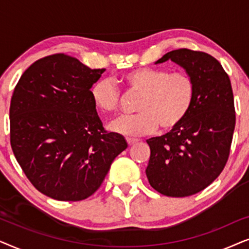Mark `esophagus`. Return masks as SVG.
<instances>
[{
	"label": "esophagus",
	"instance_id": "1",
	"mask_svg": "<svg viewBox=\"0 0 249 249\" xmlns=\"http://www.w3.org/2000/svg\"><path fill=\"white\" fill-rule=\"evenodd\" d=\"M139 141L138 139H135V138H127V142L129 145H134V144H136V142H138Z\"/></svg>",
	"mask_w": 249,
	"mask_h": 249
}]
</instances>
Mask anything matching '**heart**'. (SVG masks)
Wrapping results in <instances>:
<instances>
[{"label": "heart", "instance_id": "b5f03b06", "mask_svg": "<svg viewBox=\"0 0 249 249\" xmlns=\"http://www.w3.org/2000/svg\"><path fill=\"white\" fill-rule=\"evenodd\" d=\"M124 81L132 93L141 94L137 111L110 124L112 131L124 136H142L178 127L188 115L195 97V83L187 72H173L160 68H139L129 71ZM95 107L101 111L115 112L121 102L119 88L111 79L97 80L90 88Z\"/></svg>", "mask_w": 249, "mask_h": 249}]
</instances>
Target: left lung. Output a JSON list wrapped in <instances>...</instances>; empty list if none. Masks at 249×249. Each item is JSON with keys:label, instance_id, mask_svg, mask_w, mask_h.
<instances>
[{"label": "left lung", "instance_id": "left-lung-1", "mask_svg": "<svg viewBox=\"0 0 249 249\" xmlns=\"http://www.w3.org/2000/svg\"><path fill=\"white\" fill-rule=\"evenodd\" d=\"M169 60L193 77L195 97L178 127L146 141L151 148L146 176L156 192L186 197L210 186L226 165L236 124L233 93L229 76L210 54L175 50L155 64Z\"/></svg>", "mask_w": 249, "mask_h": 249}]
</instances>
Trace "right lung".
Returning a JSON list of instances; mask_svg holds the SVG:
<instances>
[{
  "label": "right lung",
  "instance_id": "add662e5",
  "mask_svg": "<svg viewBox=\"0 0 249 249\" xmlns=\"http://www.w3.org/2000/svg\"><path fill=\"white\" fill-rule=\"evenodd\" d=\"M104 69L54 54L22 73L10 104V142L34 187L56 200L77 202L96 192L113 160L127 148L107 132L90 96Z\"/></svg>",
  "mask_w": 249,
  "mask_h": 249
}]
</instances>
